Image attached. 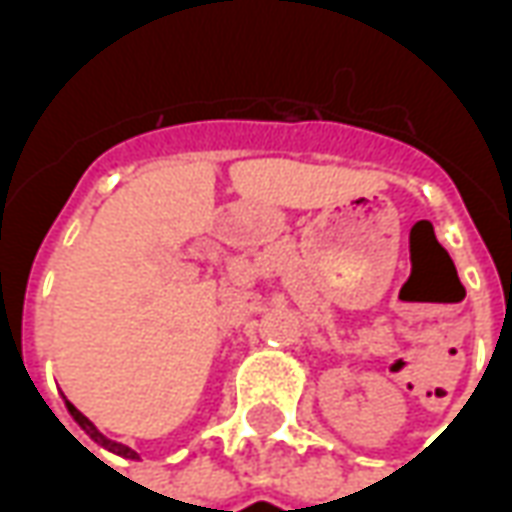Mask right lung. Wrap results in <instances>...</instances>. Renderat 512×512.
<instances>
[{
	"mask_svg": "<svg viewBox=\"0 0 512 512\" xmlns=\"http://www.w3.org/2000/svg\"><path fill=\"white\" fill-rule=\"evenodd\" d=\"M65 406H68V411H71V417L76 419V422H79V428H82L84 433H87V436H90V439L98 441V444H101V447H104V450L115 452V455H123V458H131V461H136V458H139V455H136V452L131 450V447H126V444H117V441L106 439L104 433H101V430L95 428L93 422H90V419L84 417L82 411H79V408L73 406V403H68V400H65Z\"/></svg>",
	"mask_w": 512,
	"mask_h": 512,
	"instance_id": "right-lung-1",
	"label": "right lung"
}]
</instances>
